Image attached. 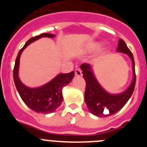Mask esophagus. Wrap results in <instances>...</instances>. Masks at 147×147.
Instances as JSON below:
<instances>
[{
    "instance_id": "esophagus-1",
    "label": "esophagus",
    "mask_w": 147,
    "mask_h": 147,
    "mask_svg": "<svg viewBox=\"0 0 147 147\" xmlns=\"http://www.w3.org/2000/svg\"><path fill=\"white\" fill-rule=\"evenodd\" d=\"M75 75L77 76H82V71L80 69H79V68H77V69L75 70Z\"/></svg>"
}]
</instances>
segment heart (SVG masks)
Segmentation results:
<instances>
[{
  "label": "heart",
  "instance_id": "heart-1",
  "mask_svg": "<svg viewBox=\"0 0 147 147\" xmlns=\"http://www.w3.org/2000/svg\"><path fill=\"white\" fill-rule=\"evenodd\" d=\"M100 46H101V44H100L99 42H94V43H93L90 46L89 49L90 51L98 50L100 48Z\"/></svg>",
  "mask_w": 147,
  "mask_h": 147
}]
</instances>
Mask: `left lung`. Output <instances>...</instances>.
Here are the masks:
<instances>
[{"instance_id":"left-lung-1","label":"left lung","mask_w":147,"mask_h":147,"mask_svg":"<svg viewBox=\"0 0 147 147\" xmlns=\"http://www.w3.org/2000/svg\"><path fill=\"white\" fill-rule=\"evenodd\" d=\"M117 52L127 54L132 60L133 79L126 90L118 94H112L107 92L101 86L90 64L81 65L83 77L86 82L85 101L90 112L97 117H107L119 112L126 105L134 91L136 76L135 71V61L132 52L122 39L119 41Z\"/></svg>"}]
</instances>
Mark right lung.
<instances>
[{
    "mask_svg": "<svg viewBox=\"0 0 147 147\" xmlns=\"http://www.w3.org/2000/svg\"><path fill=\"white\" fill-rule=\"evenodd\" d=\"M54 37L55 35L52 34L44 33L30 38L18 53L13 70L15 85L22 100L30 109L40 113H51L60 106L63 100L62 88L71 82L74 77V72L71 71L69 74H59L52 80L44 85L38 88H29L20 81L18 76L20 57L23 51L32 42L41 37L52 38Z\"/></svg>",
    "mask_w": 147,
    "mask_h": 147,
    "instance_id": "obj_1",
    "label": "right lung"
}]
</instances>
